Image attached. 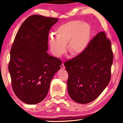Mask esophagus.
Returning <instances> with one entry per match:
<instances>
[{
  "mask_svg": "<svg viewBox=\"0 0 123 123\" xmlns=\"http://www.w3.org/2000/svg\"><path fill=\"white\" fill-rule=\"evenodd\" d=\"M61 68H62V69H65V66H64V63H62L61 64Z\"/></svg>",
  "mask_w": 123,
  "mask_h": 123,
  "instance_id": "1",
  "label": "esophagus"
}]
</instances>
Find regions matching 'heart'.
I'll list each match as a JSON object with an SVG mask.
<instances>
[{"instance_id": "obj_1", "label": "heart", "mask_w": 123, "mask_h": 123, "mask_svg": "<svg viewBox=\"0 0 123 123\" xmlns=\"http://www.w3.org/2000/svg\"><path fill=\"white\" fill-rule=\"evenodd\" d=\"M55 34L50 35L49 44L51 53L60 57L65 53L68 42V49L73 54L84 51L88 45L91 37V26L85 22L74 20L60 25Z\"/></svg>"}]
</instances>
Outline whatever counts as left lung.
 <instances>
[{"label": "left lung", "instance_id": "8db88e82", "mask_svg": "<svg viewBox=\"0 0 123 123\" xmlns=\"http://www.w3.org/2000/svg\"><path fill=\"white\" fill-rule=\"evenodd\" d=\"M113 59L111 41L105 32H100L84 51L64 62L70 97L80 104L97 98L111 80Z\"/></svg>", "mask_w": 123, "mask_h": 123}]
</instances>
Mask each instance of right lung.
Instances as JSON below:
<instances>
[{"label":"right lung","mask_w":123,"mask_h":123,"mask_svg":"<svg viewBox=\"0 0 123 123\" xmlns=\"http://www.w3.org/2000/svg\"><path fill=\"white\" fill-rule=\"evenodd\" d=\"M58 18L30 16L18 30L10 51L9 71L14 94L24 103L36 104L47 96L60 69L61 60L47 53L49 30Z\"/></svg>","instance_id":"1"}]
</instances>
